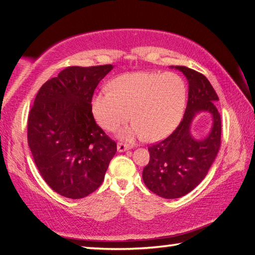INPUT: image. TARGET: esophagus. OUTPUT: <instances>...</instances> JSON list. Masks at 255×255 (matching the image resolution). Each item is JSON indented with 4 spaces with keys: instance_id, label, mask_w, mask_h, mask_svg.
Masks as SVG:
<instances>
[{
    "instance_id": "esophagus-1",
    "label": "esophagus",
    "mask_w": 255,
    "mask_h": 255,
    "mask_svg": "<svg viewBox=\"0 0 255 255\" xmlns=\"http://www.w3.org/2000/svg\"><path fill=\"white\" fill-rule=\"evenodd\" d=\"M117 149H118V152L122 153V152H125V150H128L129 146H127L126 144H123V143H118Z\"/></svg>"
}]
</instances>
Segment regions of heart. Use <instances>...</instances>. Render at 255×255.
Instances as JSON below:
<instances>
[{"label": "heart", "instance_id": "obj_1", "mask_svg": "<svg viewBox=\"0 0 255 255\" xmlns=\"http://www.w3.org/2000/svg\"><path fill=\"white\" fill-rule=\"evenodd\" d=\"M109 90L93 98V115L109 131L118 129L130 116L132 123L119 131L125 140L143 137L161 140L178 127L183 116L187 85L175 73H126L115 77Z\"/></svg>", "mask_w": 255, "mask_h": 255}]
</instances>
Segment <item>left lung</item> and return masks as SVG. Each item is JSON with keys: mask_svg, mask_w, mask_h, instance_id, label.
Returning <instances> with one entry per match:
<instances>
[{"mask_svg": "<svg viewBox=\"0 0 255 255\" xmlns=\"http://www.w3.org/2000/svg\"><path fill=\"white\" fill-rule=\"evenodd\" d=\"M183 73L189 84L188 103L182 122L165 139L148 147L149 162L143 170L146 187L165 199H175L192 191L208 173L221 147V115L216 108L219 99L205 75L185 66H171ZM212 116L210 132L202 138L191 133L198 114Z\"/></svg>", "mask_w": 255, "mask_h": 255, "instance_id": "left-lung-1", "label": "left lung"}]
</instances>
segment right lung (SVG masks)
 <instances>
[{"mask_svg": "<svg viewBox=\"0 0 255 255\" xmlns=\"http://www.w3.org/2000/svg\"><path fill=\"white\" fill-rule=\"evenodd\" d=\"M114 66H72L46 82L28 118V145L42 179L81 199L100 187L117 144L92 115L94 90Z\"/></svg>", "mask_w": 255, "mask_h": 255, "instance_id": "1", "label": "right lung"}]
</instances>
